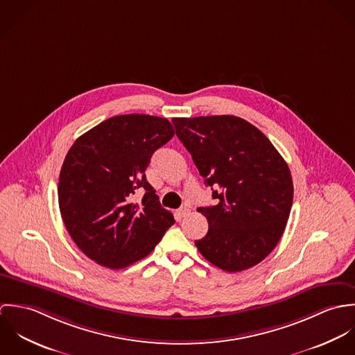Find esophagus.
<instances>
[{
  "mask_svg": "<svg viewBox=\"0 0 355 355\" xmlns=\"http://www.w3.org/2000/svg\"><path fill=\"white\" fill-rule=\"evenodd\" d=\"M189 213H190V209H189V207H186V206H184V207H180V209L176 211V214H178V217H179V218L186 217Z\"/></svg>",
  "mask_w": 355,
  "mask_h": 355,
  "instance_id": "34e87169",
  "label": "esophagus"
}]
</instances>
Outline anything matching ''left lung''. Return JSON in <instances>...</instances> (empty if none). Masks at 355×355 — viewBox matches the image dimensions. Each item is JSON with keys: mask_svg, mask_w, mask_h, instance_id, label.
<instances>
[{"mask_svg": "<svg viewBox=\"0 0 355 355\" xmlns=\"http://www.w3.org/2000/svg\"><path fill=\"white\" fill-rule=\"evenodd\" d=\"M172 123L217 200L198 209L209 230L196 246L227 272L257 265L279 243L291 211L294 186L287 162L241 117H175Z\"/></svg>", "mask_w": 355, "mask_h": 355, "instance_id": "8db88e82", "label": "left lung"}]
</instances>
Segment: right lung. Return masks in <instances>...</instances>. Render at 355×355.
<instances>
[{"instance_id":"add662e5","label":"right lung","mask_w":355,"mask_h":355,"mask_svg":"<svg viewBox=\"0 0 355 355\" xmlns=\"http://www.w3.org/2000/svg\"><path fill=\"white\" fill-rule=\"evenodd\" d=\"M173 135L166 119L121 114L79 137L67 153L58 206L68 234L90 259L125 268L152 253L175 224L145 175L153 153ZM139 189L144 198L134 203Z\"/></svg>"}]
</instances>
